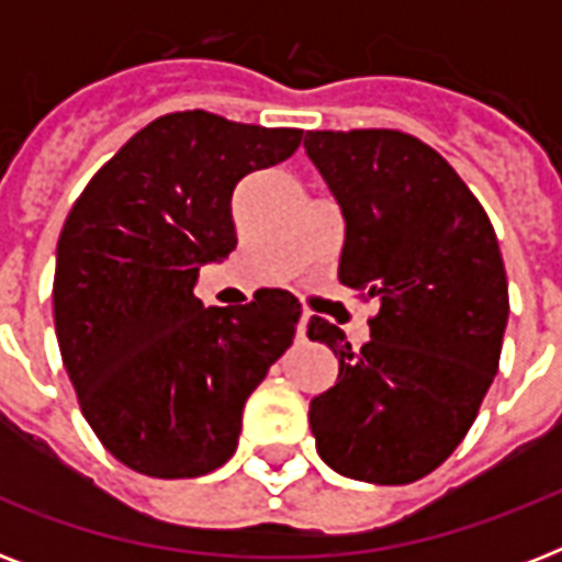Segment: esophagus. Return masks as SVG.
<instances>
[{"instance_id":"1","label":"esophagus","mask_w":562,"mask_h":562,"mask_svg":"<svg viewBox=\"0 0 562 562\" xmlns=\"http://www.w3.org/2000/svg\"><path fill=\"white\" fill-rule=\"evenodd\" d=\"M306 326H308V315H300V321H297V341H303V338H306Z\"/></svg>"}]
</instances>
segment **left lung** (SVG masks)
<instances>
[{"label": "left lung", "instance_id": "left-lung-1", "mask_svg": "<svg viewBox=\"0 0 562 562\" xmlns=\"http://www.w3.org/2000/svg\"><path fill=\"white\" fill-rule=\"evenodd\" d=\"M303 145L341 206L338 280L379 306L361 350L308 321L338 359V382L308 405L317 454L347 479L411 484L467 437L498 370L510 303L496 229L414 136L308 131Z\"/></svg>", "mask_w": 562, "mask_h": 562}]
</instances>
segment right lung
Wrapping results in <instances>:
<instances>
[{
  "label": "right lung",
  "mask_w": 562,
  "mask_h": 562,
  "mask_svg": "<svg viewBox=\"0 0 562 562\" xmlns=\"http://www.w3.org/2000/svg\"><path fill=\"white\" fill-rule=\"evenodd\" d=\"M303 131L187 110L131 136L95 171L57 238L55 333L104 449L151 479L233 458L247 396L291 347L300 303L262 289L203 306V265L236 247L233 189L297 151Z\"/></svg>",
  "instance_id": "obj_1"
}]
</instances>
